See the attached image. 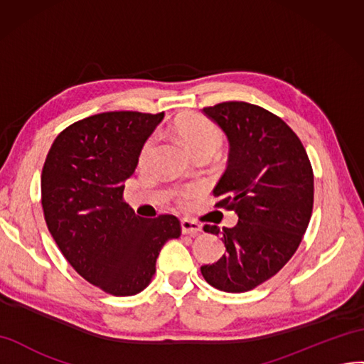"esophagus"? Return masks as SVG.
<instances>
[{"label": "esophagus", "instance_id": "esophagus-1", "mask_svg": "<svg viewBox=\"0 0 364 364\" xmlns=\"http://www.w3.org/2000/svg\"><path fill=\"white\" fill-rule=\"evenodd\" d=\"M181 228H182V234H190V235H196L202 231L200 225L193 219H182Z\"/></svg>", "mask_w": 364, "mask_h": 364}]
</instances>
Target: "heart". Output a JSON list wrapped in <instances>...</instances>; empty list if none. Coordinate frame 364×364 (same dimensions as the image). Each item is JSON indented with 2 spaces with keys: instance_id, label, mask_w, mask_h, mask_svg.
<instances>
[{
  "instance_id": "heart-1",
  "label": "heart",
  "mask_w": 364,
  "mask_h": 364,
  "mask_svg": "<svg viewBox=\"0 0 364 364\" xmlns=\"http://www.w3.org/2000/svg\"><path fill=\"white\" fill-rule=\"evenodd\" d=\"M176 133L179 134L181 139L188 146L191 153H198L200 150H218L222 142V136L219 130L213 127L208 121L198 114H186L176 122ZM158 137L154 134L150 136L142 145L139 151V165L145 166L153 158ZM176 199L181 205L188 203L191 198V190H179L174 193Z\"/></svg>"
}]
</instances>
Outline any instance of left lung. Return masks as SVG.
<instances>
[{
    "label": "left lung",
    "mask_w": 364,
    "mask_h": 364,
    "mask_svg": "<svg viewBox=\"0 0 364 364\" xmlns=\"http://www.w3.org/2000/svg\"><path fill=\"white\" fill-rule=\"evenodd\" d=\"M230 142L228 166L213 191L215 206L232 210V228L205 225L222 234L225 252L200 272L211 287L247 292L271 279L297 251L314 205L309 158L287 122L259 105L230 101L205 107Z\"/></svg>",
    "instance_id": "obj_1"
}]
</instances>
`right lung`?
Wrapping results in <instances>:
<instances>
[{"mask_svg":"<svg viewBox=\"0 0 364 364\" xmlns=\"http://www.w3.org/2000/svg\"><path fill=\"white\" fill-rule=\"evenodd\" d=\"M164 113L107 112L56 136L41 174L44 219L73 269L95 287L125 297L149 287L166 240L181 235L176 215L144 219L124 202L144 142Z\"/></svg>","mask_w":364,"mask_h":364,"instance_id":"right-lung-1","label":"right lung"}]
</instances>
